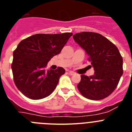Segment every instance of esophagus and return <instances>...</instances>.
<instances>
[{
	"label": "esophagus",
	"mask_w": 132,
	"mask_h": 132,
	"mask_svg": "<svg viewBox=\"0 0 132 132\" xmlns=\"http://www.w3.org/2000/svg\"><path fill=\"white\" fill-rule=\"evenodd\" d=\"M69 75H74L75 74V73H74L73 71H69Z\"/></svg>",
	"instance_id": "1"
}]
</instances>
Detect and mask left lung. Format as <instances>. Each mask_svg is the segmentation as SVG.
<instances>
[{"instance_id":"left-lung-1","label":"left lung","mask_w":132,"mask_h":132,"mask_svg":"<svg viewBox=\"0 0 132 132\" xmlns=\"http://www.w3.org/2000/svg\"><path fill=\"white\" fill-rule=\"evenodd\" d=\"M75 42L85 50L94 75H81L77 88L84 97L98 101L105 98L117 87L123 74V59L118 49L100 34L83 31L73 36Z\"/></svg>"}]
</instances>
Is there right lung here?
<instances>
[{"label": "right lung", "instance_id": "1", "mask_svg": "<svg viewBox=\"0 0 132 132\" xmlns=\"http://www.w3.org/2000/svg\"><path fill=\"white\" fill-rule=\"evenodd\" d=\"M73 34H38L23 39L13 52L11 67L16 87L32 100L47 97L56 88L63 67L46 70L49 61L61 52Z\"/></svg>", "mask_w": 132, "mask_h": 132}]
</instances>
